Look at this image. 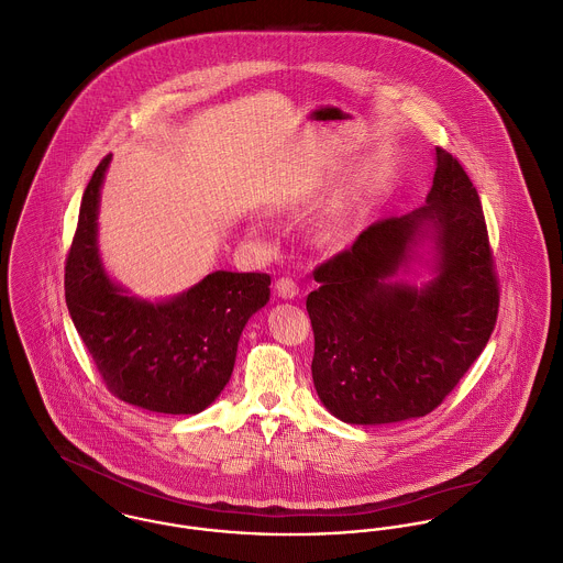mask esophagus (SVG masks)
Masks as SVG:
<instances>
[{"mask_svg":"<svg viewBox=\"0 0 563 563\" xmlns=\"http://www.w3.org/2000/svg\"><path fill=\"white\" fill-rule=\"evenodd\" d=\"M276 294H278L280 298H285V300H291V298H296V296L300 294V287H298V283H296L294 278L283 276V278H278V283H276Z\"/></svg>","mask_w":563,"mask_h":563,"instance_id":"34e87169","label":"esophagus"}]
</instances>
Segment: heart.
Returning <instances> with one entry per match:
<instances>
[{"label":"heart","mask_w":563,"mask_h":563,"mask_svg":"<svg viewBox=\"0 0 563 563\" xmlns=\"http://www.w3.org/2000/svg\"><path fill=\"white\" fill-rule=\"evenodd\" d=\"M343 225H345V216L339 211V213L333 216V220L329 222V225H327V234H329V236H335V234H339V232L343 230Z\"/></svg>","instance_id":"obj_1"}]
</instances>
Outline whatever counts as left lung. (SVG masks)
Instances as JSON below:
<instances>
[{"label":"left lung","instance_id":"obj_1","mask_svg":"<svg viewBox=\"0 0 563 563\" xmlns=\"http://www.w3.org/2000/svg\"><path fill=\"white\" fill-rule=\"evenodd\" d=\"M427 205L365 228L322 263L307 298L313 383L347 424H394L431 413L483 352L498 316V283L478 194L461 163L435 147ZM432 243L434 278H397Z\"/></svg>","mask_w":563,"mask_h":563}]
</instances>
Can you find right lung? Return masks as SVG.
<instances>
[{
    "label": "right lung",
    "mask_w": 563,
    "mask_h": 563,
    "mask_svg": "<svg viewBox=\"0 0 563 563\" xmlns=\"http://www.w3.org/2000/svg\"><path fill=\"white\" fill-rule=\"evenodd\" d=\"M111 154L93 172L65 265V298L78 335L114 396L172 416L205 411L230 380L247 320L269 300L267 274L213 272L158 302L128 294L98 247L100 189Z\"/></svg>",
    "instance_id": "right-lung-1"
}]
</instances>
